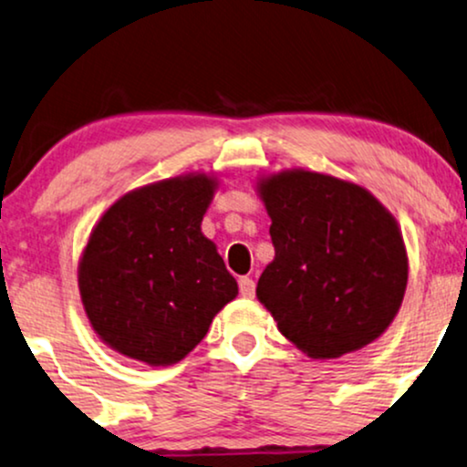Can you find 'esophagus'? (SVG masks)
Here are the masks:
<instances>
[{
	"label": "esophagus",
	"mask_w": 467,
	"mask_h": 467,
	"mask_svg": "<svg viewBox=\"0 0 467 467\" xmlns=\"http://www.w3.org/2000/svg\"><path fill=\"white\" fill-rule=\"evenodd\" d=\"M238 287H240V295H243L244 298H251L253 295H255V281H253L251 277H240Z\"/></svg>",
	"instance_id": "1"
}]
</instances>
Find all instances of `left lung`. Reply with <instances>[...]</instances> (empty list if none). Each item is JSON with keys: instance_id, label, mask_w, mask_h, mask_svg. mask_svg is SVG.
I'll return each instance as SVG.
<instances>
[{"instance_id": "1", "label": "left lung", "mask_w": 467, "mask_h": 467, "mask_svg": "<svg viewBox=\"0 0 467 467\" xmlns=\"http://www.w3.org/2000/svg\"><path fill=\"white\" fill-rule=\"evenodd\" d=\"M275 260L257 298L314 359L357 350L388 329L407 287L394 216L364 188L309 171L260 183Z\"/></svg>"}]
</instances>
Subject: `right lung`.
<instances>
[{
  "instance_id": "1",
  "label": "right lung",
  "mask_w": 467,
  "mask_h": 467,
  "mask_svg": "<svg viewBox=\"0 0 467 467\" xmlns=\"http://www.w3.org/2000/svg\"><path fill=\"white\" fill-rule=\"evenodd\" d=\"M212 194L210 177H175L125 194L97 223L79 262V295L114 350L151 366L175 364L238 295L201 234Z\"/></svg>"
}]
</instances>
